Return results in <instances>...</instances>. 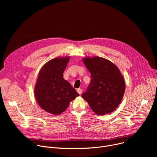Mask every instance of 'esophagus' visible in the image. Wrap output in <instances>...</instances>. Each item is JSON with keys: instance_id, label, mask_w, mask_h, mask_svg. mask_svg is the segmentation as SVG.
<instances>
[{"instance_id": "34e87169", "label": "esophagus", "mask_w": 157, "mask_h": 157, "mask_svg": "<svg viewBox=\"0 0 157 157\" xmlns=\"http://www.w3.org/2000/svg\"><path fill=\"white\" fill-rule=\"evenodd\" d=\"M77 92L78 94H79L80 95L82 94V89H81V88H79L77 89Z\"/></svg>"}]
</instances>
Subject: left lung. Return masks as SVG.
<instances>
[{
	"instance_id": "1",
	"label": "left lung",
	"mask_w": 157,
	"mask_h": 157,
	"mask_svg": "<svg viewBox=\"0 0 157 157\" xmlns=\"http://www.w3.org/2000/svg\"><path fill=\"white\" fill-rule=\"evenodd\" d=\"M82 61L91 75L86 93L82 94L97 115L113 112L123 98L125 82L117 67L109 60L99 57H85Z\"/></svg>"
}]
</instances>
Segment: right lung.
Here are the masks:
<instances>
[{
    "label": "right lung",
    "instance_id": "obj_1",
    "mask_svg": "<svg viewBox=\"0 0 157 157\" xmlns=\"http://www.w3.org/2000/svg\"><path fill=\"white\" fill-rule=\"evenodd\" d=\"M70 56L57 57L44 64L35 84L34 93L40 107L48 113L58 115L79 94L63 78Z\"/></svg>",
    "mask_w": 157,
    "mask_h": 157
}]
</instances>
